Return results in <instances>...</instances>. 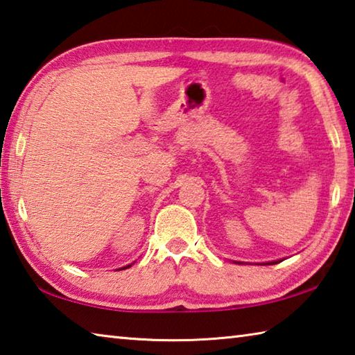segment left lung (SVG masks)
<instances>
[{
    "label": "left lung",
    "instance_id": "8db88e82",
    "mask_svg": "<svg viewBox=\"0 0 355 355\" xmlns=\"http://www.w3.org/2000/svg\"><path fill=\"white\" fill-rule=\"evenodd\" d=\"M282 260H274V261H268V263H263V264H275V263H280ZM235 263H241V261H235Z\"/></svg>",
    "mask_w": 355,
    "mask_h": 355
}]
</instances>
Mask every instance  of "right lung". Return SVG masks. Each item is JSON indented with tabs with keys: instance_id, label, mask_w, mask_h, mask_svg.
Instances as JSON below:
<instances>
[{
	"instance_id": "add662e5",
	"label": "right lung",
	"mask_w": 355,
	"mask_h": 355,
	"mask_svg": "<svg viewBox=\"0 0 355 355\" xmlns=\"http://www.w3.org/2000/svg\"><path fill=\"white\" fill-rule=\"evenodd\" d=\"M133 264V263H131ZM131 264H127V266H123V268H120V269H128V268H131Z\"/></svg>"
}]
</instances>
